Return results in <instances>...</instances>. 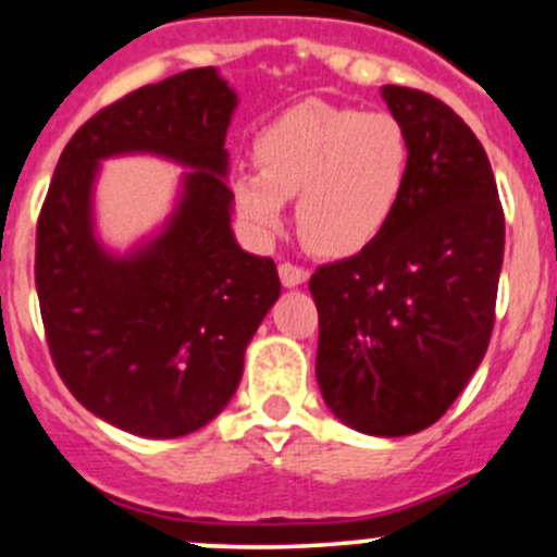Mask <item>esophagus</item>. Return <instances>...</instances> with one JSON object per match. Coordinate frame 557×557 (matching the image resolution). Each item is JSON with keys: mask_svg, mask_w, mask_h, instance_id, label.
Listing matches in <instances>:
<instances>
[{"mask_svg": "<svg viewBox=\"0 0 557 557\" xmlns=\"http://www.w3.org/2000/svg\"><path fill=\"white\" fill-rule=\"evenodd\" d=\"M307 277H310V274H307V269L299 267V263H280V280H283L285 288H296V285L305 283Z\"/></svg>", "mask_w": 557, "mask_h": 557, "instance_id": "34e87169", "label": "esophagus"}]
</instances>
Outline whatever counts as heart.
I'll list each match as a JSON object with an SVG mask.
<instances>
[{"label":"heart","mask_w":557,"mask_h":557,"mask_svg":"<svg viewBox=\"0 0 557 557\" xmlns=\"http://www.w3.org/2000/svg\"><path fill=\"white\" fill-rule=\"evenodd\" d=\"M256 164L237 174L234 199L258 234L277 232L296 196L301 239L320 256H356L401 205L412 139L393 112L301 102L261 128Z\"/></svg>","instance_id":"b5f03b06"}]
</instances>
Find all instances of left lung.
Instances as JSON below:
<instances>
[{"label":"left lung","instance_id":"obj_1","mask_svg":"<svg viewBox=\"0 0 557 557\" xmlns=\"http://www.w3.org/2000/svg\"><path fill=\"white\" fill-rule=\"evenodd\" d=\"M383 97L412 139L396 215L372 245L314 269L318 383L356 431L434 425L480 367L496 323L504 207L463 117L418 88Z\"/></svg>","mask_w":557,"mask_h":557}]
</instances>
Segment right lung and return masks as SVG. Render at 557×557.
Listing matches in <instances>:
<instances>
[{
  "mask_svg": "<svg viewBox=\"0 0 557 557\" xmlns=\"http://www.w3.org/2000/svg\"><path fill=\"white\" fill-rule=\"evenodd\" d=\"M234 107L212 66L126 94L72 134L39 210L35 283L53 367L88 412L128 434L172 440L210 423L280 296L272 258L245 252L228 226ZM134 149L197 172L171 228L110 259L90 234V183L99 158Z\"/></svg>",
  "mask_w": 557,
  "mask_h": 557,
  "instance_id": "1",
  "label": "right lung"
}]
</instances>
